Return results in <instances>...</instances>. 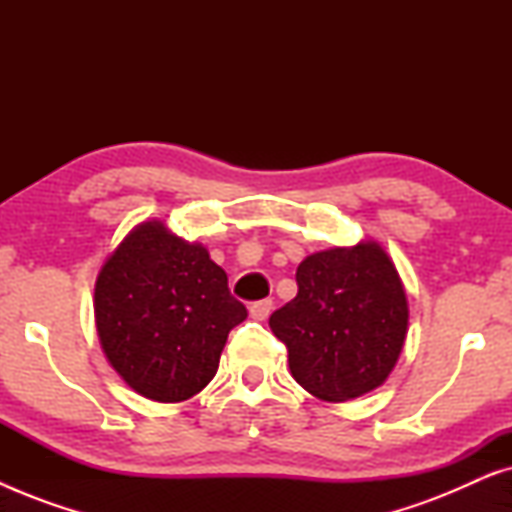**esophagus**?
Segmentation results:
<instances>
[{
  "label": "esophagus",
  "instance_id": "esophagus-1",
  "mask_svg": "<svg viewBox=\"0 0 512 512\" xmlns=\"http://www.w3.org/2000/svg\"><path fill=\"white\" fill-rule=\"evenodd\" d=\"M272 312V298H263V300H256V303L249 305V314L251 319H268V314Z\"/></svg>",
  "mask_w": 512,
  "mask_h": 512
}]
</instances>
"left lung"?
I'll use <instances>...</instances> for the list:
<instances>
[{
	"label": "left lung",
	"mask_w": 512,
	"mask_h": 512,
	"mask_svg": "<svg viewBox=\"0 0 512 512\" xmlns=\"http://www.w3.org/2000/svg\"><path fill=\"white\" fill-rule=\"evenodd\" d=\"M298 296L270 314L293 380L324 401H349L387 380L408 333L394 263L373 242L307 256Z\"/></svg>",
	"instance_id": "obj_1"
}]
</instances>
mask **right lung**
<instances>
[{"label": "right lung", "instance_id": "obj_1", "mask_svg": "<svg viewBox=\"0 0 512 512\" xmlns=\"http://www.w3.org/2000/svg\"><path fill=\"white\" fill-rule=\"evenodd\" d=\"M247 307L200 244L163 223L137 226L102 265L95 321L104 354L137 394L160 403L186 401L219 368L228 333Z\"/></svg>", "mask_w": 512, "mask_h": 512}]
</instances>
